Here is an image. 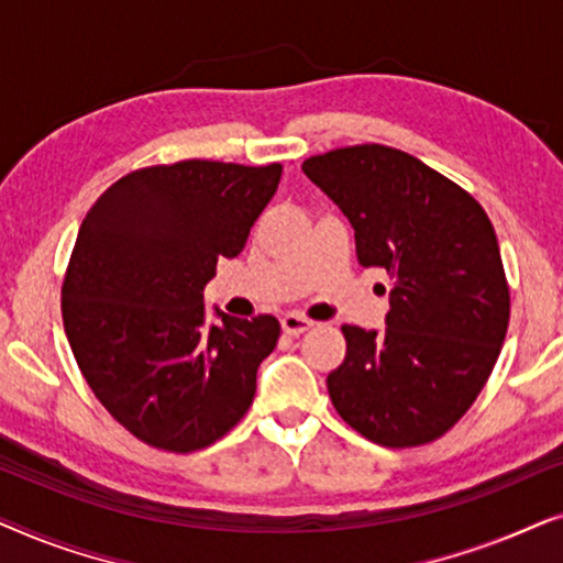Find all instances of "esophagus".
Wrapping results in <instances>:
<instances>
[{"label": "esophagus", "instance_id": "34e87169", "mask_svg": "<svg viewBox=\"0 0 563 563\" xmlns=\"http://www.w3.org/2000/svg\"><path fill=\"white\" fill-rule=\"evenodd\" d=\"M312 325H314L312 320H307L297 312H287L282 318V328H284V333H287V335H299V333H305V330H310Z\"/></svg>", "mask_w": 563, "mask_h": 563}]
</instances>
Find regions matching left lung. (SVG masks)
I'll return each mask as SVG.
<instances>
[{"instance_id": "obj_1", "label": "left lung", "mask_w": 563, "mask_h": 563, "mask_svg": "<svg viewBox=\"0 0 563 563\" xmlns=\"http://www.w3.org/2000/svg\"><path fill=\"white\" fill-rule=\"evenodd\" d=\"M353 233L361 266L395 284L384 330L343 325L328 374L335 410L387 449L441 438L487 384L510 320L495 228L476 199L389 145H349L302 164Z\"/></svg>"}]
</instances>
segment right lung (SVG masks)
<instances>
[{
    "label": "right lung",
    "mask_w": 563,
    "mask_h": 563,
    "mask_svg": "<svg viewBox=\"0 0 563 563\" xmlns=\"http://www.w3.org/2000/svg\"><path fill=\"white\" fill-rule=\"evenodd\" d=\"M282 166L179 161L122 176L84 218L60 289L68 345L107 412L189 453L243 418L279 320L207 322L205 284L243 251Z\"/></svg>",
    "instance_id": "add662e5"
}]
</instances>
